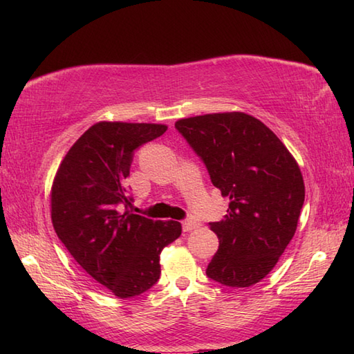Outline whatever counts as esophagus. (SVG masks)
<instances>
[{
	"label": "esophagus",
	"instance_id": "1",
	"mask_svg": "<svg viewBox=\"0 0 354 354\" xmlns=\"http://www.w3.org/2000/svg\"><path fill=\"white\" fill-rule=\"evenodd\" d=\"M199 222H194V221H184L183 222V230L187 232V231H192V230H196L199 228Z\"/></svg>",
	"mask_w": 354,
	"mask_h": 354
}]
</instances>
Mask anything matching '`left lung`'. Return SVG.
<instances>
[{
    "instance_id": "left-lung-1",
    "label": "left lung",
    "mask_w": 354,
    "mask_h": 354,
    "mask_svg": "<svg viewBox=\"0 0 354 354\" xmlns=\"http://www.w3.org/2000/svg\"><path fill=\"white\" fill-rule=\"evenodd\" d=\"M230 205L209 223L219 250L207 275L230 288H250L277 265L297 231L304 181L281 140L245 112H217L175 123Z\"/></svg>"
}]
</instances>
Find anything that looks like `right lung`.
<instances>
[{"instance_id":"obj_1","label":"right lung","mask_w":354,"mask_h":354,"mask_svg":"<svg viewBox=\"0 0 354 354\" xmlns=\"http://www.w3.org/2000/svg\"><path fill=\"white\" fill-rule=\"evenodd\" d=\"M165 124L99 122L74 142L53 179L51 222L82 269L118 298L137 297L158 281L160 254L181 236L176 221H152L131 205L124 179L133 150Z\"/></svg>"}]
</instances>
